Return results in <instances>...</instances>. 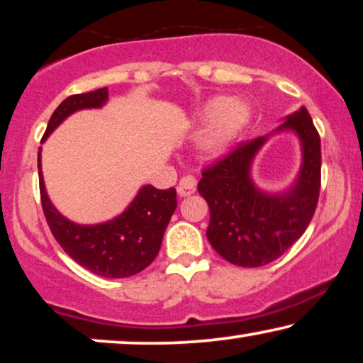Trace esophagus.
<instances>
[{
    "label": "esophagus",
    "instance_id": "34e87169",
    "mask_svg": "<svg viewBox=\"0 0 363 363\" xmlns=\"http://www.w3.org/2000/svg\"><path fill=\"white\" fill-rule=\"evenodd\" d=\"M195 190H196V178L191 175L183 177L177 186V191L180 196H190L195 193Z\"/></svg>",
    "mask_w": 363,
    "mask_h": 363
}]
</instances>
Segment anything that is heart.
Masks as SVG:
<instances>
[{
	"label": "heart",
	"mask_w": 363,
	"mask_h": 363,
	"mask_svg": "<svg viewBox=\"0 0 363 363\" xmlns=\"http://www.w3.org/2000/svg\"><path fill=\"white\" fill-rule=\"evenodd\" d=\"M201 125L211 123L200 137L198 147L208 157L220 155L230 145L236 133L247 121L246 107L240 102H233L228 97H218L208 102L198 116Z\"/></svg>",
	"instance_id": "obj_1"
}]
</instances>
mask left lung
<instances>
[{
	"instance_id": "8db88e82",
	"label": "left lung",
	"mask_w": 363,
	"mask_h": 363,
	"mask_svg": "<svg viewBox=\"0 0 363 363\" xmlns=\"http://www.w3.org/2000/svg\"><path fill=\"white\" fill-rule=\"evenodd\" d=\"M291 128L302 142V170L284 195H266L252 185L250 167L264 137L240 142L203 168L198 191L210 206L206 236L231 264L259 267L281 257L314 216L320 193V137L304 107L277 128Z\"/></svg>"
}]
</instances>
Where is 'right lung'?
<instances>
[{
  "mask_svg": "<svg viewBox=\"0 0 363 363\" xmlns=\"http://www.w3.org/2000/svg\"><path fill=\"white\" fill-rule=\"evenodd\" d=\"M107 87L74 94L59 104L49 118L43 140L72 112L101 107L107 101ZM39 193L44 216L52 236L77 264L102 277H128L145 269L155 259L168 221L177 210V190L143 186L130 206L116 220L82 226L66 220L49 201L41 175V152H38Z\"/></svg>",
  "mask_w": 363,
  "mask_h": 363,
  "instance_id": "right-lung-1",
  "label": "right lung"
}]
</instances>
